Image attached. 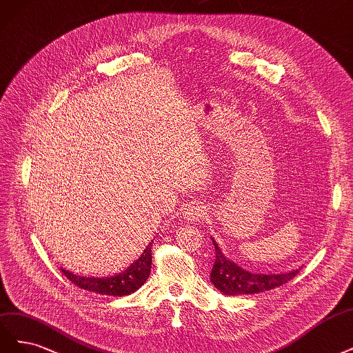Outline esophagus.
Segmentation results:
<instances>
[{"label": "esophagus", "mask_w": 353, "mask_h": 353, "mask_svg": "<svg viewBox=\"0 0 353 353\" xmlns=\"http://www.w3.org/2000/svg\"><path fill=\"white\" fill-rule=\"evenodd\" d=\"M203 214H204V210H203V208L200 204H191L190 208L185 210V216H187V219L188 221L191 222H197L200 217H203Z\"/></svg>", "instance_id": "34e87169"}]
</instances>
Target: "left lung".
I'll return each instance as SVG.
<instances>
[{
  "instance_id": "8db88e82",
  "label": "left lung",
  "mask_w": 353,
  "mask_h": 353,
  "mask_svg": "<svg viewBox=\"0 0 353 353\" xmlns=\"http://www.w3.org/2000/svg\"><path fill=\"white\" fill-rule=\"evenodd\" d=\"M212 241L216 251V260L210 273V281L216 289L225 295H251L264 292V290H270L288 283L290 279H294L299 273V270L283 274L250 273L228 260L221 248L217 247L216 241Z\"/></svg>"
}]
</instances>
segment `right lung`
<instances>
[{
	"label": "right lung",
	"mask_w": 353,
	"mask_h": 353,
	"mask_svg": "<svg viewBox=\"0 0 353 353\" xmlns=\"http://www.w3.org/2000/svg\"><path fill=\"white\" fill-rule=\"evenodd\" d=\"M152 270V244L148 245L141 254V257L136 260L127 270L121 272L112 277H81L77 274H72L64 269L61 272L68 279L71 283H74L80 289L89 290L99 295H109V296H125L144 285Z\"/></svg>",
	"instance_id": "1"
}]
</instances>
